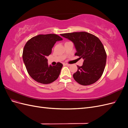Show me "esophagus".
Returning <instances> with one entry per match:
<instances>
[{"label": "esophagus", "mask_w": 128, "mask_h": 128, "mask_svg": "<svg viewBox=\"0 0 128 128\" xmlns=\"http://www.w3.org/2000/svg\"><path fill=\"white\" fill-rule=\"evenodd\" d=\"M65 66H70V64H64Z\"/></svg>", "instance_id": "1"}]
</instances>
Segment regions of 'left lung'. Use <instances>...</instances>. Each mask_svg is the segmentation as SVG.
Returning a JSON list of instances; mask_svg holds the SVG:
<instances>
[{"instance_id": "8db88e82", "label": "left lung", "mask_w": 128, "mask_h": 128, "mask_svg": "<svg viewBox=\"0 0 128 128\" xmlns=\"http://www.w3.org/2000/svg\"><path fill=\"white\" fill-rule=\"evenodd\" d=\"M71 40L76 50L75 56L84 59L82 66H77V71L73 74L76 82L82 86L94 83L102 76L106 63L107 55L99 38L86 32L61 34Z\"/></svg>"}]
</instances>
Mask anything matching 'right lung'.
<instances>
[{
  "mask_svg": "<svg viewBox=\"0 0 128 128\" xmlns=\"http://www.w3.org/2000/svg\"><path fill=\"white\" fill-rule=\"evenodd\" d=\"M62 38L56 34H39L31 38L26 44L22 58L29 75L38 83H51L59 77L63 65H48L46 57L51 54L56 42Z\"/></svg>",
  "mask_w": 128,
  "mask_h": 128,
  "instance_id": "obj_1",
  "label": "right lung"
}]
</instances>
